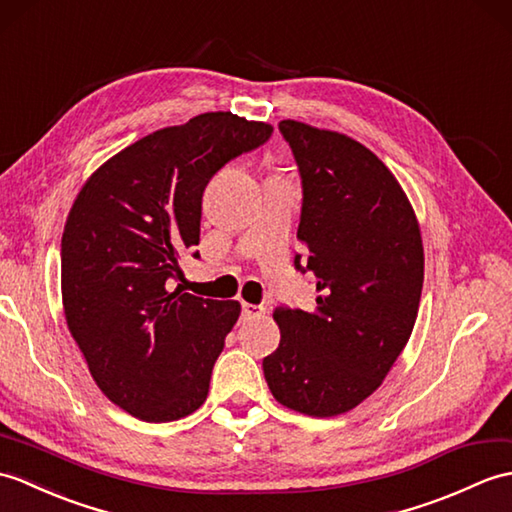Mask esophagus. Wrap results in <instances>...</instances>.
Here are the masks:
<instances>
[{"label":"esophagus","mask_w":512,"mask_h":512,"mask_svg":"<svg viewBox=\"0 0 512 512\" xmlns=\"http://www.w3.org/2000/svg\"><path fill=\"white\" fill-rule=\"evenodd\" d=\"M242 314L246 318H259L266 314V307L264 305H253V303H242Z\"/></svg>","instance_id":"obj_1"}]
</instances>
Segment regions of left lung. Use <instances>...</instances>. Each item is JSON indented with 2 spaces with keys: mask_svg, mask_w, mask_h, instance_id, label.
<instances>
[{
  "mask_svg": "<svg viewBox=\"0 0 512 512\" xmlns=\"http://www.w3.org/2000/svg\"><path fill=\"white\" fill-rule=\"evenodd\" d=\"M303 183L294 266L316 277L314 312L277 307L281 342L264 358L281 406L336 417L382 386L410 340L423 290L417 216L397 178L347 135L283 120Z\"/></svg>",
  "mask_w": 512,
  "mask_h": 512,
  "instance_id": "obj_1",
  "label": "left lung"
}]
</instances>
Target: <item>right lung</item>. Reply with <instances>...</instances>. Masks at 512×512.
<instances>
[{
    "label": "right lung",
    "instance_id": "right-lung-1",
    "mask_svg": "<svg viewBox=\"0 0 512 512\" xmlns=\"http://www.w3.org/2000/svg\"><path fill=\"white\" fill-rule=\"evenodd\" d=\"M270 135V124L229 111L161 128L100 165L69 211L61 242L67 327L98 388L141 421L183 419L207 399L242 307L172 290V281L178 259L200 240L211 176Z\"/></svg>",
    "mask_w": 512,
    "mask_h": 512
}]
</instances>
